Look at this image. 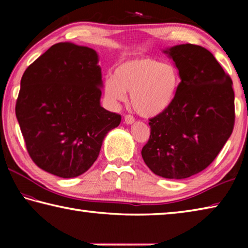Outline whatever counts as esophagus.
I'll return each mask as SVG.
<instances>
[{"label": "esophagus", "mask_w": 248, "mask_h": 248, "mask_svg": "<svg viewBox=\"0 0 248 248\" xmlns=\"http://www.w3.org/2000/svg\"><path fill=\"white\" fill-rule=\"evenodd\" d=\"M124 123L127 124H133L134 123V118H133V116H131V115H127L124 117Z\"/></svg>", "instance_id": "obj_1"}]
</instances>
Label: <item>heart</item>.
<instances>
[{"label": "heart", "instance_id": "1", "mask_svg": "<svg viewBox=\"0 0 248 248\" xmlns=\"http://www.w3.org/2000/svg\"><path fill=\"white\" fill-rule=\"evenodd\" d=\"M178 70L151 57H138L121 61L112 77L105 79L104 93L112 104L124 102L130 92L131 105L146 118L158 116L174 103L178 93Z\"/></svg>", "mask_w": 248, "mask_h": 248}]
</instances>
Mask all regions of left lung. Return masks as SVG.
I'll use <instances>...</instances> for the list:
<instances>
[{
	"mask_svg": "<svg viewBox=\"0 0 248 248\" xmlns=\"http://www.w3.org/2000/svg\"><path fill=\"white\" fill-rule=\"evenodd\" d=\"M164 52L179 71L178 93L167 110L150 119L141 154L155 175L184 179L207 169L232 134L233 83L203 47L178 45Z\"/></svg>",
	"mask_w": 248,
	"mask_h": 248,
	"instance_id": "8db88e82",
	"label": "left lung"
}]
</instances>
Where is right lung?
<instances>
[{"label":"right lung","instance_id":"1","mask_svg":"<svg viewBox=\"0 0 248 248\" xmlns=\"http://www.w3.org/2000/svg\"><path fill=\"white\" fill-rule=\"evenodd\" d=\"M102 69L95 50L59 43L23 74L16 118L35 164L62 178L82 175L97 159L121 116L100 106Z\"/></svg>","mask_w":248,"mask_h":248}]
</instances>
